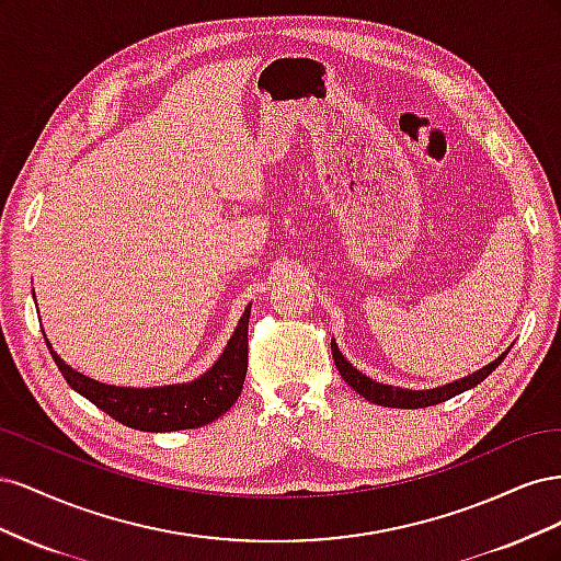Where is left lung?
I'll return each mask as SVG.
<instances>
[{
    "mask_svg": "<svg viewBox=\"0 0 561 561\" xmlns=\"http://www.w3.org/2000/svg\"><path fill=\"white\" fill-rule=\"evenodd\" d=\"M505 353L491 365L482 367L480 371H474V375L458 379L454 383L431 388V390H410V388H398V386H388V383H379L375 379H369L367 375H363L360 369H355L344 358L342 351H339L336 342L332 339V358H334V365L339 369V375H342V379L355 390V393H360L365 400L381 404V407H398V410H419V407H431V404L445 402V400H449L458 393H463V390L474 388L478 383H482L491 375V371H494L503 363Z\"/></svg>",
    "mask_w": 561,
    "mask_h": 561,
    "instance_id": "8db88e82",
    "label": "left lung"
}]
</instances>
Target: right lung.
I'll return each mask as SVG.
<instances>
[{"instance_id":"1","label":"right lung","mask_w":561,"mask_h":561,"mask_svg":"<svg viewBox=\"0 0 561 561\" xmlns=\"http://www.w3.org/2000/svg\"><path fill=\"white\" fill-rule=\"evenodd\" d=\"M248 320L250 304L229 336L222 355L198 379L157 388H128L95 381L67 365L48 344V339L46 346L65 381L79 396L91 400L98 410L107 412L112 419L135 431L171 433L206 426L239 400L248 371Z\"/></svg>"}]
</instances>
